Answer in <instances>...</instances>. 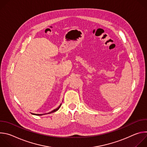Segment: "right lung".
<instances>
[{"mask_svg": "<svg viewBox=\"0 0 147 147\" xmlns=\"http://www.w3.org/2000/svg\"><path fill=\"white\" fill-rule=\"evenodd\" d=\"M61 104H60V106L57 108H56V109H54L53 111H51V112H49V113H53V112H56L59 108H60V107H61ZM32 115H38V116H42V115H45V114H34V113H32Z\"/></svg>", "mask_w": 147, "mask_h": 147, "instance_id": "1", "label": "right lung"}]
</instances>
